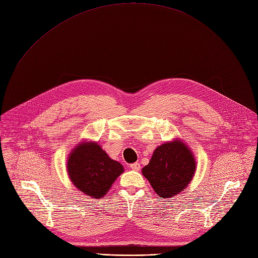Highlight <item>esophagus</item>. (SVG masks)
<instances>
[{
	"label": "esophagus",
	"mask_w": 258,
	"mask_h": 258,
	"mask_svg": "<svg viewBox=\"0 0 258 258\" xmlns=\"http://www.w3.org/2000/svg\"><path fill=\"white\" fill-rule=\"evenodd\" d=\"M130 167L131 169L133 170V171H139L140 170V164L138 163V162H135V163H132L131 165H130Z\"/></svg>",
	"instance_id": "obj_1"
}]
</instances>
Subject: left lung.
<instances>
[{
	"mask_svg": "<svg viewBox=\"0 0 258 258\" xmlns=\"http://www.w3.org/2000/svg\"><path fill=\"white\" fill-rule=\"evenodd\" d=\"M141 172L157 195L172 198L191 183L196 172V159L191 148L180 138H175L156 148L149 164Z\"/></svg>",
	"mask_w": 258,
	"mask_h": 258,
	"instance_id": "left-lung-1",
	"label": "left lung"
}]
</instances>
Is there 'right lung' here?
Returning <instances> with one entry per match:
<instances>
[{"mask_svg":"<svg viewBox=\"0 0 258 258\" xmlns=\"http://www.w3.org/2000/svg\"><path fill=\"white\" fill-rule=\"evenodd\" d=\"M66 169L78 191L92 198L104 197L124 172L120 162L111 159L96 141L88 140L79 142L72 150Z\"/></svg>","mask_w":258,"mask_h":258,"instance_id":"obj_1","label":"right lung"}]
</instances>
